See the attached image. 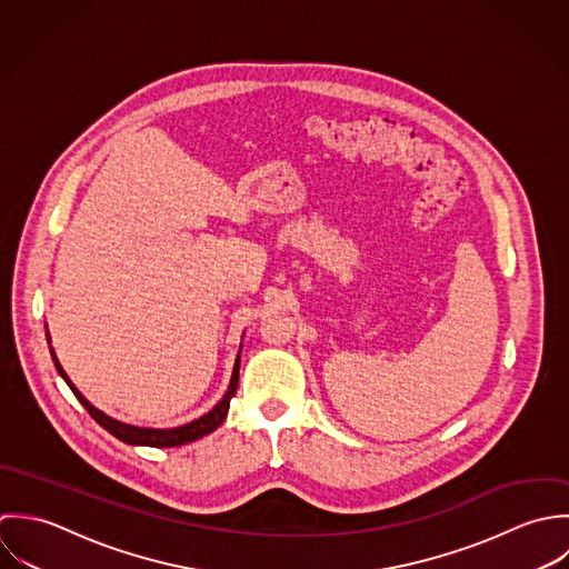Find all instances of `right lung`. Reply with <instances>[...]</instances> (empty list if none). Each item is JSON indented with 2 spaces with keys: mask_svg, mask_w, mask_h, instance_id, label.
Segmentation results:
<instances>
[{
  "mask_svg": "<svg viewBox=\"0 0 569 569\" xmlns=\"http://www.w3.org/2000/svg\"><path fill=\"white\" fill-rule=\"evenodd\" d=\"M50 341V337H48ZM50 353H52V360H54V367L57 371L61 373V378L68 382V387L72 389V393L79 398V402L88 409V413L106 429L110 431L114 438H118L120 442H127V445H138V447H156V449H167V447H180V445H187V442H193V440H200L204 436H209L211 431H216L224 418H227L228 407H230V398L234 396L237 391V382H239V356L234 360V367H232V378H230V385H228V391L224 393V398L202 418L189 422V425H182V427H176V429H140V427H131V425H122L114 418L101 413L97 407H92L83 396L81 391L72 385V380L68 378V373L63 371V367L59 365L57 356H54V349L50 347Z\"/></svg>",
  "mask_w": 569,
  "mask_h": 569,
  "instance_id": "obj_1",
  "label": "right lung"
}]
</instances>
